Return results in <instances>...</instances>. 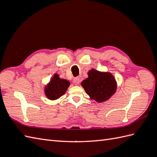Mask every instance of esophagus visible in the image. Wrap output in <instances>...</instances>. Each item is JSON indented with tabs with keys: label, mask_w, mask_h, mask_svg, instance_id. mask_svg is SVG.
Returning <instances> with one entry per match:
<instances>
[{
	"label": "esophagus",
	"mask_w": 157,
	"mask_h": 157,
	"mask_svg": "<svg viewBox=\"0 0 157 157\" xmlns=\"http://www.w3.org/2000/svg\"><path fill=\"white\" fill-rule=\"evenodd\" d=\"M74 83L75 85H78L79 83V78H75L74 79Z\"/></svg>",
	"instance_id": "esophagus-1"
}]
</instances>
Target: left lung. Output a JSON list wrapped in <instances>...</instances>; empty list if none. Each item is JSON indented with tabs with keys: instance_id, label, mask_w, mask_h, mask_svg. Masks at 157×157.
<instances>
[{
	"instance_id": "1",
	"label": "left lung",
	"mask_w": 157,
	"mask_h": 157,
	"mask_svg": "<svg viewBox=\"0 0 157 157\" xmlns=\"http://www.w3.org/2000/svg\"><path fill=\"white\" fill-rule=\"evenodd\" d=\"M87 75L88 78L83 80L81 85L91 100L101 103L108 100L115 94L117 82L110 72L92 69Z\"/></svg>"
}]
</instances>
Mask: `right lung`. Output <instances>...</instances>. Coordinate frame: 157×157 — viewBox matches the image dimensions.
<instances>
[{
  "instance_id": "right-lung-1",
  "label": "right lung",
  "mask_w": 157,
  "mask_h": 157,
  "mask_svg": "<svg viewBox=\"0 0 157 157\" xmlns=\"http://www.w3.org/2000/svg\"><path fill=\"white\" fill-rule=\"evenodd\" d=\"M70 83L67 79L59 78V74H55L49 82L45 86V96L51 100H56L65 94Z\"/></svg>"
}]
</instances>
